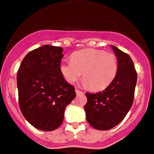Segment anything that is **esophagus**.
I'll return each instance as SVG.
<instances>
[{"label": "esophagus", "instance_id": "obj_1", "mask_svg": "<svg viewBox=\"0 0 154 154\" xmlns=\"http://www.w3.org/2000/svg\"><path fill=\"white\" fill-rule=\"evenodd\" d=\"M75 92H76V94H77V95H79V94H83V93H83V92H82V91H80V90H79L78 89H76V90H75Z\"/></svg>", "mask_w": 154, "mask_h": 154}]
</instances>
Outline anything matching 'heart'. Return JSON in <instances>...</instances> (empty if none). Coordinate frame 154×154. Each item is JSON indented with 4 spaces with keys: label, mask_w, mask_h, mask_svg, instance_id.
Segmentation results:
<instances>
[{
    "label": "heart",
    "mask_w": 154,
    "mask_h": 154,
    "mask_svg": "<svg viewBox=\"0 0 154 154\" xmlns=\"http://www.w3.org/2000/svg\"><path fill=\"white\" fill-rule=\"evenodd\" d=\"M60 70L69 84L78 80L83 73L84 85L92 90H101L109 86L116 78L119 61L112 53L89 48L74 53L70 61L61 63Z\"/></svg>",
    "instance_id": "heart-1"
}]
</instances>
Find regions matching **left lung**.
Listing matches in <instances>:
<instances>
[{
  "label": "left lung",
  "instance_id": "1",
  "mask_svg": "<svg viewBox=\"0 0 154 154\" xmlns=\"http://www.w3.org/2000/svg\"><path fill=\"white\" fill-rule=\"evenodd\" d=\"M112 47L119 61L116 78L104 90L86 93L87 120L97 130H109L119 125L130 110L134 97L137 76L133 61L127 53Z\"/></svg>",
  "mask_w": 154,
  "mask_h": 154
}]
</instances>
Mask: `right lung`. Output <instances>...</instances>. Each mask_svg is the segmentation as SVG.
Segmentation results:
<instances>
[{
	"label": "right lung",
	"instance_id": "1",
	"mask_svg": "<svg viewBox=\"0 0 154 154\" xmlns=\"http://www.w3.org/2000/svg\"><path fill=\"white\" fill-rule=\"evenodd\" d=\"M63 48L45 45L29 52L17 72L19 106L29 122L50 131L63 122L66 106L76 97L74 87L60 70Z\"/></svg>",
	"mask_w": 154,
	"mask_h": 154
}]
</instances>
